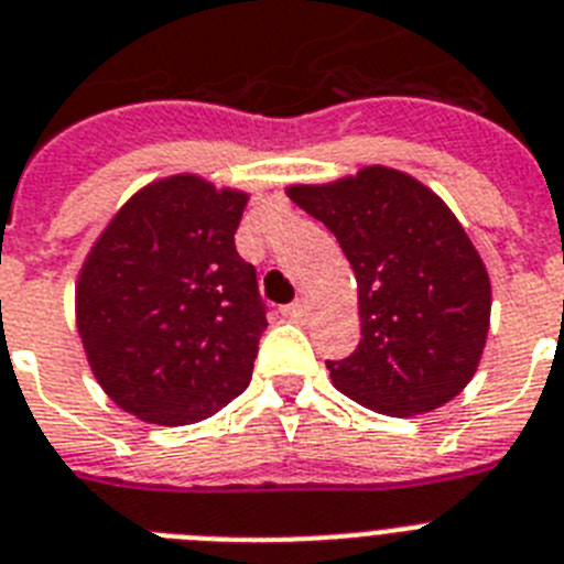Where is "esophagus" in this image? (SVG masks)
Here are the masks:
<instances>
[{"label":"esophagus","instance_id":"obj_1","mask_svg":"<svg viewBox=\"0 0 564 564\" xmlns=\"http://www.w3.org/2000/svg\"><path fill=\"white\" fill-rule=\"evenodd\" d=\"M283 315L290 321H304L306 318V304L304 301H295V304L283 306Z\"/></svg>","mask_w":564,"mask_h":564}]
</instances>
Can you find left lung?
Here are the masks:
<instances>
[{"label": "left lung", "mask_w": 564, "mask_h": 564, "mask_svg": "<svg viewBox=\"0 0 564 564\" xmlns=\"http://www.w3.org/2000/svg\"><path fill=\"white\" fill-rule=\"evenodd\" d=\"M286 194L338 238L358 283L361 344L326 361L333 384L392 419L456 399L485 352L490 278L451 206L390 165Z\"/></svg>", "instance_id": "8db88e82"}]
</instances>
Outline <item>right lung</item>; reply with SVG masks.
I'll return each mask as SVG.
<instances>
[{"mask_svg": "<svg viewBox=\"0 0 564 564\" xmlns=\"http://www.w3.org/2000/svg\"><path fill=\"white\" fill-rule=\"evenodd\" d=\"M249 194L200 174L160 177L122 203L77 278L94 378L160 427L215 415L252 381L267 312L235 249Z\"/></svg>", "mask_w": 564, "mask_h": 564, "instance_id": "1", "label": "right lung"}]
</instances>
